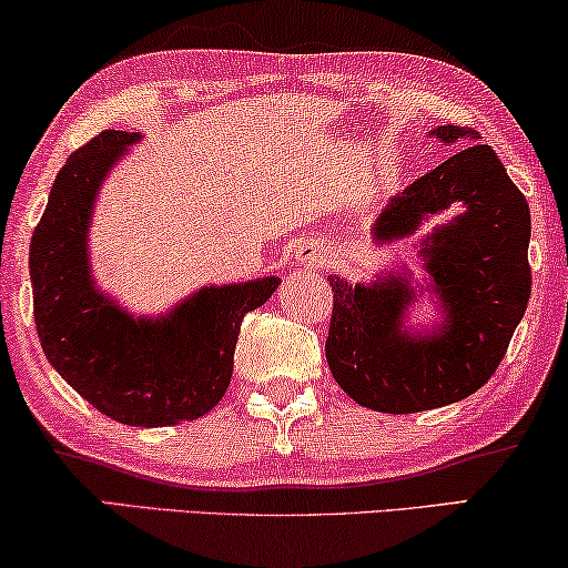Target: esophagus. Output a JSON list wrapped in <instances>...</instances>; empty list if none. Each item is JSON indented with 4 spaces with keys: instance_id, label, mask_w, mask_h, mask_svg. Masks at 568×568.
Masks as SVG:
<instances>
[{
    "instance_id": "esophagus-1",
    "label": "esophagus",
    "mask_w": 568,
    "mask_h": 568,
    "mask_svg": "<svg viewBox=\"0 0 568 568\" xmlns=\"http://www.w3.org/2000/svg\"><path fill=\"white\" fill-rule=\"evenodd\" d=\"M326 257H328V250L318 240L302 242L297 247V263H302V266L307 268H321L323 263H326Z\"/></svg>"
}]
</instances>
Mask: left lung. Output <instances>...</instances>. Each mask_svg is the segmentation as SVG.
I'll list each match as a JSON object with an SVG mask.
<instances>
[{"label": "left lung", "instance_id": "left-lung-1", "mask_svg": "<svg viewBox=\"0 0 568 568\" xmlns=\"http://www.w3.org/2000/svg\"><path fill=\"white\" fill-rule=\"evenodd\" d=\"M433 135L459 151L392 197L375 219L373 237L404 240L423 221L462 203L464 213L419 242L428 290L444 307L440 326L409 334L404 318L417 300L409 278L392 274L349 284L328 276L331 373L357 404L388 415L444 407L485 386L509 349L532 290L527 197L490 145H477L475 130L444 124Z\"/></svg>", "mask_w": 568, "mask_h": 568}]
</instances>
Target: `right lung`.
Masks as SVG:
<instances>
[{
	"label": "right lung",
	"mask_w": 568,
	"mask_h": 568,
	"mask_svg": "<svg viewBox=\"0 0 568 568\" xmlns=\"http://www.w3.org/2000/svg\"><path fill=\"white\" fill-rule=\"evenodd\" d=\"M140 135L106 130L59 169L31 237L33 315L43 355L75 392L116 423L164 428L197 419L226 394L242 318L278 276L203 286L164 318H135L101 290L88 230L101 182Z\"/></svg>",
	"instance_id": "add662e5"
}]
</instances>
